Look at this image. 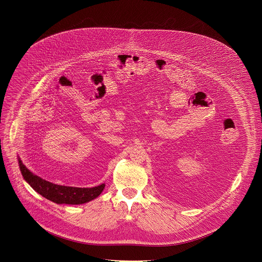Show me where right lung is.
<instances>
[{
    "label": "right lung",
    "instance_id": "right-lung-1",
    "mask_svg": "<svg viewBox=\"0 0 262 262\" xmlns=\"http://www.w3.org/2000/svg\"><path fill=\"white\" fill-rule=\"evenodd\" d=\"M18 162L21 173L30 187L45 199L56 204L81 205L98 198L105 188V184L94 187H67L56 185L34 174L23 164L20 158H18Z\"/></svg>",
    "mask_w": 262,
    "mask_h": 262
}]
</instances>
